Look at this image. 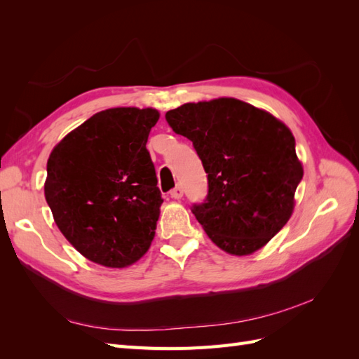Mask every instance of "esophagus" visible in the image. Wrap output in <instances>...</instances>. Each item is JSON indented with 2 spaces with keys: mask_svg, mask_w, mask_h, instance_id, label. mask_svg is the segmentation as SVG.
<instances>
[{
  "mask_svg": "<svg viewBox=\"0 0 359 359\" xmlns=\"http://www.w3.org/2000/svg\"><path fill=\"white\" fill-rule=\"evenodd\" d=\"M182 194H184V190L181 186H177L175 189L170 190V198H173V199H181Z\"/></svg>",
  "mask_w": 359,
  "mask_h": 359,
  "instance_id": "1",
  "label": "esophagus"
}]
</instances>
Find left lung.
Returning a JSON list of instances; mask_svg holds the SVG:
<instances>
[{"label":"left lung","mask_w":359,"mask_h":359,"mask_svg":"<svg viewBox=\"0 0 359 359\" xmlns=\"http://www.w3.org/2000/svg\"><path fill=\"white\" fill-rule=\"evenodd\" d=\"M166 121L208 173V194L191 208L206 235L235 256L262 248L290 219L304 175L290 130L236 99L186 103Z\"/></svg>","instance_id":"1"}]
</instances>
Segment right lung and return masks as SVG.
<instances>
[{
  "mask_svg": "<svg viewBox=\"0 0 359 359\" xmlns=\"http://www.w3.org/2000/svg\"><path fill=\"white\" fill-rule=\"evenodd\" d=\"M156 109L93 115L52 149L45 198L58 229L93 262L124 268L153 241L163 203L147 149Z\"/></svg>",
  "mask_w": 359,
  "mask_h": 359,
  "instance_id": "1",
  "label": "right lung"
}]
</instances>
